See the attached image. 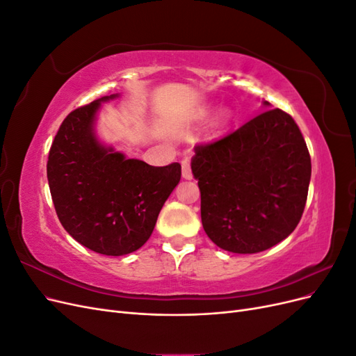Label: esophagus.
<instances>
[{
  "instance_id": "obj_1",
  "label": "esophagus",
  "mask_w": 356,
  "mask_h": 356,
  "mask_svg": "<svg viewBox=\"0 0 356 356\" xmlns=\"http://www.w3.org/2000/svg\"><path fill=\"white\" fill-rule=\"evenodd\" d=\"M181 166H182V178L184 179H191L193 174H191V168H190V159L184 157L181 160Z\"/></svg>"
}]
</instances>
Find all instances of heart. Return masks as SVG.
I'll list each match as a JSON object with an SVG mask.
<instances>
[{
  "instance_id": "obj_1",
  "label": "heart",
  "mask_w": 356,
  "mask_h": 356,
  "mask_svg": "<svg viewBox=\"0 0 356 356\" xmlns=\"http://www.w3.org/2000/svg\"><path fill=\"white\" fill-rule=\"evenodd\" d=\"M211 113H212V106H202V108H199V110L195 113V118H196V120H204V118H208V117L211 115ZM230 118H232L230 110H227V108L221 110V111L217 114V117H215L213 127H217V129L224 127L225 124H227V123L230 122Z\"/></svg>"
}]
</instances>
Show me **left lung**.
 I'll return each mask as SVG.
<instances>
[{"mask_svg":"<svg viewBox=\"0 0 356 356\" xmlns=\"http://www.w3.org/2000/svg\"><path fill=\"white\" fill-rule=\"evenodd\" d=\"M191 172L208 238L224 251L255 254L297 227L312 163L293 117L272 108L217 143L195 147Z\"/></svg>","mask_w":356,"mask_h":356,"instance_id":"left-lung-1","label":"left lung"}]
</instances>
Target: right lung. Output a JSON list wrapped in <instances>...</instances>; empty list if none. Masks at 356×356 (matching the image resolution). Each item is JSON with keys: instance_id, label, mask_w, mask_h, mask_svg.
I'll return each mask as SVG.
<instances>
[{"instance_id": "add662e5", "label": "right lung", "mask_w": 356, "mask_h": 356, "mask_svg": "<svg viewBox=\"0 0 356 356\" xmlns=\"http://www.w3.org/2000/svg\"><path fill=\"white\" fill-rule=\"evenodd\" d=\"M104 96L74 110L51 144L47 179L60 224L72 238L104 255H126L152 236L160 209L181 179V165L149 166L127 159L96 134Z\"/></svg>"}]
</instances>
